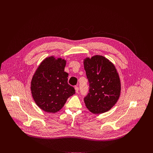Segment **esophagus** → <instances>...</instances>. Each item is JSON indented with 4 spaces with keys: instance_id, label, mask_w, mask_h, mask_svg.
<instances>
[{
    "instance_id": "34e87169",
    "label": "esophagus",
    "mask_w": 153,
    "mask_h": 153,
    "mask_svg": "<svg viewBox=\"0 0 153 153\" xmlns=\"http://www.w3.org/2000/svg\"><path fill=\"white\" fill-rule=\"evenodd\" d=\"M74 88H75V91H76V93H79V87L78 86H76L75 87H74Z\"/></svg>"
}]
</instances>
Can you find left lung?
I'll return each instance as SVG.
<instances>
[{
	"instance_id": "1",
	"label": "left lung",
	"mask_w": 153,
	"mask_h": 153,
	"mask_svg": "<svg viewBox=\"0 0 153 153\" xmlns=\"http://www.w3.org/2000/svg\"><path fill=\"white\" fill-rule=\"evenodd\" d=\"M83 64L90 83L89 93L84 98L86 107L96 114L108 111L120 95V80L116 67L100 55L86 57Z\"/></svg>"
}]
</instances>
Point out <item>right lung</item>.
Returning a JSON list of instances; mask_svg holds the SVG:
<instances>
[{
	"label": "right lung",
	"instance_id": "right-lung-1",
	"mask_svg": "<svg viewBox=\"0 0 153 153\" xmlns=\"http://www.w3.org/2000/svg\"><path fill=\"white\" fill-rule=\"evenodd\" d=\"M66 60L50 56L39 65L31 82L32 97L36 105L47 113H55L63 108L75 90L68 83L64 71Z\"/></svg>",
	"mask_w": 153,
	"mask_h": 153
}]
</instances>
